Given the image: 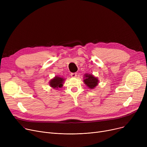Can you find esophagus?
<instances>
[{
  "label": "esophagus",
  "mask_w": 147,
  "mask_h": 147,
  "mask_svg": "<svg viewBox=\"0 0 147 147\" xmlns=\"http://www.w3.org/2000/svg\"><path fill=\"white\" fill-rule=\"evenodd\" d=\"M71 76L72 77V78H76L77 76V73H71Z\"/></svg>",
  "instance_id": "34e87169"
}]
</instances>
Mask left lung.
I'll list each match as a JSON object with an SVG mask.
<instances>
[{"instance_id": "left-lung-1", "label": "left lung", "mask_w": 147, "mask_h": 147, "mask_svg": "<svg viewBox=\"0 0 147 147\" xmlns=\"http://www.w3.org/2000/svg\"><path fill=\"white\" fill-rule=\"evenodd\" d=\"M84 76L83 82L89 89H93L98 84V79L94 75L91 74H85Z\"/></svg>"}]
</instances>
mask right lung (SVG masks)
<instances>
[{
	"instance_id": "add662e5",
	"label": "right lung",
	"mask_w": 147,
	"mask_h": 147,
	"mask_svg": "<svg viewBox=\"0 0 147 147\" xmlns=\"http://www.w3.org/2000/svg\"><path fill=\"white\" fill-rule=\"evenodd\" d=\"M65 80L64 79L60 78L59 76H55L53 79H51L49 82V85L52 88L57 89L63 86V83Z\"/></svg>"
}]
</instances>
